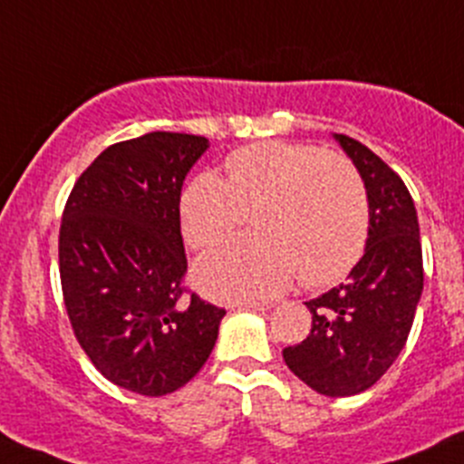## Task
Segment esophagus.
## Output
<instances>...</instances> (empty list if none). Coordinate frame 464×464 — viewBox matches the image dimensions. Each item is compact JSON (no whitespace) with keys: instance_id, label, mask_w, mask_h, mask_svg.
<instances>
[{"instance_id":"34e87169","label":"esophagus","mask_w":464,"mask_h":464,"mask_svg":"<svg viewBox=\"0 0 464 464\" xmlns=\"http://www.w3.org/2000/svg\"><path fill=\"white\" fill-rule=\"evenodd\" d=\"M239 307H246V310H271V303H255V301H248V303H241Z\"/></svg>"}]
</instances>
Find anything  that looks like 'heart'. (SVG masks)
Here are the masks:
<instances>
[{
    "label": "heart",
    "mask_w": 464,
    "mask_h": 464,
    "mask_svg": "<svg viewBox=\"0 0 464 464\" xmlns=\"http://www.w3.org/2000/svg\"><path fill=\"white\" fill-rule=\"evenodd\" d=\"M227 179L200 173L179 198V227L191 248H209L253 214L257 237L200 257L193 280L211 298L244 301L339 282L360 262L369 237L364 182L348 159L324 148L262 140L225 161Z\"/></svg>",
    "instance_id": "obj_1"
}]
</instances>
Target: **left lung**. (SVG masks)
Returning <instances> with one entry per match:
<instances>
[{
    "mask_svg": "<svg viewBox=\"0 0 464 464\" xmlns=\"http://www.w3.org/2000/svg\"><path fill=\"white\" fill-rule=\"evenodd\" d=\"M333 136L367 188V248L346 282L305 303L310 334L282 357L319 394L353 396L381 381L403 351L423 291V262L403 179L360 140Z\"/></svg>",
    "mask_w": 464,
    "mask_h": 464,
    "instance_id": "8db88e82",
    "label": "left lung"
}]
</instances>
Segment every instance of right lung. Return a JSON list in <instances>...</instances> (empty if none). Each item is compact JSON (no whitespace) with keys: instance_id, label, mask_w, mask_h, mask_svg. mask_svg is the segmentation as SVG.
<instances>
[{"instance_id":"obj_1","label":"right lung","mask_w":464,"mask_h":464,"mask_svg":"<svg viewBox=\"0 0 464 464\" xmlns=\"http://www.w3.org/2000/svg\"><path fill=\"white\" fill-rule=\"evenodd\" d=\"M205 136L150 131L104 150L63 209L59 271L79 346L122 390L187 385L218 339L225 310L184 295L179 196Z\"/></svg>"}]
</instances>
